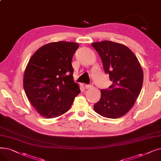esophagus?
<instances>
[{
  "mask_svg": "<svg viewBox=\"0 0 161 161\" xmlns=\"http://www.w3.org/2000/svg\"><path fill=\"white\" fill-rule=\"evenodd\" d=\"M92 86L91 85H85V88L86 89H90V88H92Z\"/></svg>",
  "mask_w": 161,
  "mask_h": 161,
  "instance_id": "obj_1",
  "label": "esophagus"
}]
</instances>
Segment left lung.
Listing matches in <instances>:
<instances>
[{
    "instance_id": "obj_1",
    "label": "left lung",
    "mask_w": 161,
    "mask_h": 161,
    "mask_svg": "<svg viewBox=\"0 0 161 161\" xmlns=\"http://www.w3.org/2000/svg\"><path fill=\"white\" fill-rule=\"evenodd\" d=\"M99 54L104 72L113 81L108 89L101 90V99L93 109L101 116L118 118L128 113L141 92L143 72L140 63L125 45L110 41L92 43Z\"/></svg>"
}]
</instances>
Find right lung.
Segmentation results:
<instances>
[{
    "label": "right lung",
    "mask_w": 161,
    "mask_h": 161,
    "mask_svg": "<svg viewBox=\"0 0 161 161\" xmlns=\"http://www.w3.org/2000/svg\"><path fill=\"white\" fill-rule=\"evenodd\" d=\"M79 44L58 41L40 47L25 69L24 88L37 113L46 118L62 115L80 93L73 78L72 60Z\"/></svg>",
    "instance_id": "obj_1"
}]
</instances>
